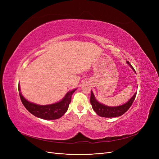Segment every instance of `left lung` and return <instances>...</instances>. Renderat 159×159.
<instances>
[{
	"label": "left lung",
	"mask_w": 159,
	"mask_h": 159,
	"mask_svg": "<svg viewBox=\"0 0 159 159\" xmlns=\"http://www.w3.org/2000/svg\"><path fill=\"white\" fill-rule=\"evenodd\" d=\"M127 64L130 66L132 70L134 71V72L136 73L134 68H133L131 64L129 62V61H126ZM137 95V92L133 95V97L129 100V101L125 104L119 106H107L106 105H104L101 103L98 102L93 93V91H91V97H90V102L91 106H92L93 110L96 112V113L102 117H106V118H111V117H117V116L122 115L124 113H126L129 108L132 105L133 101Z\"/></svg>",
	"instance_id": "left-lung-1"
}]
</instances>
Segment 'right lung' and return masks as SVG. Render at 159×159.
I'll return each mask as SVG.
<instances>
[{"instance_id": "right-lung-1", "label": "right lung", "mask_w": 159, "mask_h": 159, "mask_svg": "<svg viewBox=\"0 0 159 159\" xmlns=\"http://www.w3.org/2000/svg\"><path fill=\"white\" fill-rule=\"evenodd\" d=\"M76 89L70 91L59 102L49 105H39L27 101L22 96L19 86L20 98L24 107L32 115L45 120H55L63 116L68 109L69 104L71 101V96Z\"/></svg>"}]
</instances>
